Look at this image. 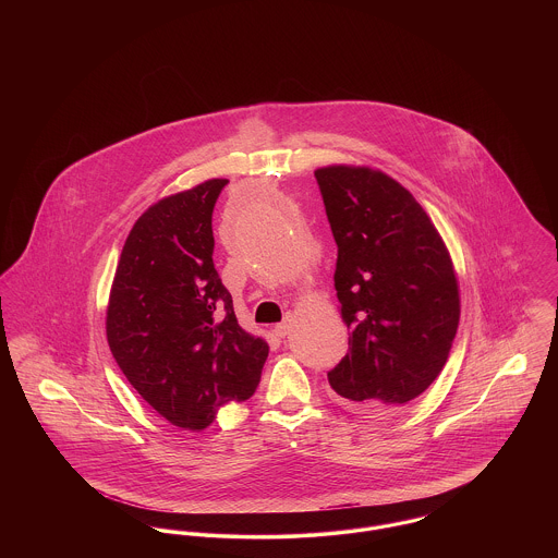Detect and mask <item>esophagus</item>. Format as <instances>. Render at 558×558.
I'll list each match as a JSON object with an SVG mask.
<instances>
[{"instance_id": "esophagus-1", "label": "esophagus", "mask_w": 558, "mask_h": 558, "mask_svg": "<svg viewBox=\"0 0 558 558\" xmlns=\"http://www.w3.org/2000/svg\"><path fill=\"white\" fill-rule=\"evenodd\" d=\"M292 324H294V319H292L291 314H289L280 324L274 326V332H276L278 337H287V335L291 332Z\"/></svg>"}]
</instances>
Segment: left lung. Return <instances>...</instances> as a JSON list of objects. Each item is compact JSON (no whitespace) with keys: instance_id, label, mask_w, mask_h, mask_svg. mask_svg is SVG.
Returning a JSON list of instances; mask_svg holds the SVG:
<instances>
[{"instance_id":"left-lung-1","label":"left lung","mask_w":558,"mask_h":558,"mask_svg":"<svg viewBox=\"0 0 558 558\" xmlns=\"http://www.w3.org/2000/svg\"><path fill=\"white\" fill-rule=\"evenodd\" d=\"M339 246L335 289L349 330L328 383L347 408L389 418L444 371L460 319L446 242L416 198L383 171L316 169Z\"/></svg>"}]
</instances>
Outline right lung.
<instances>
[{
  "label": "right lung",
  "instance_id": "add662e5",
  "mask_svg": "<svg viewBox=\"0 0 558 558\" xmlns=\"http://www.w3.org/2000/svg\"><path fill=\"white\" fill-rule=\"evenodd\" d=\"M228 180L160 198L123 244L108 296L107 339L133 389L171 425L203 430L251 398L267 347L240 328L213 266V207Z\"/></svg>",
  "mask_w": 558,
  "mask_h": 558
}]
</instances>
